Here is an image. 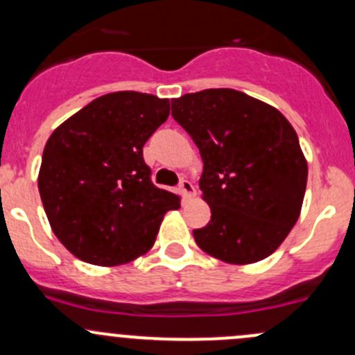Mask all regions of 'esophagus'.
Returning <instances> with one entry per match:
<instances>
[{
  "instance_id": "esophagus-1",
  "label": "esophagus",
  "mask_w": 355,
  "mask_h": 355,
  "mask_svg": "<svg viewBox=\"0 0 355 355\" xmlns=\"http://www.w3.org/2000/svg\"><path fill=\"white\" fill-rule=\"evenodd\" d=\"M178 189H180V192L185 196V198H191V196L196 194L194 185H192V182H189L187 178L180 180V184H178Z\"/></svg>"
}]
</instances>
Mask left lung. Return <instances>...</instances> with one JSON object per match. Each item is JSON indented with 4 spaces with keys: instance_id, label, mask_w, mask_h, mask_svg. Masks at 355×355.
Returning a JSON list of instances; mask_svg holds the SVG:
<instances>
[{
    "instance_id": "left-lung-1",
    "label": "left lung",
    "mask_w": 355,
    "mask_h": 355,
    "mask_svg": "<svg viewBox=\"0 0 355 355\" xmlns=\"http://www.w3.org/2000/svg\"><path fill=\"white\" fill-rule=\"evenodd\" d=\"M171 116L202 157L199 187L211 221L194 230L204 252L230 264L264 259L299 220L307 163L290 121L235 89L171 99Z\"/></svg>"
}]
</instances>
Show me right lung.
Returning <instances> with one entry per match:
<instances>
[{
	"instance_id": "1",
	"label": "right lung",
	"mask_w": 355,
	"mask_h": 355,
	"mask_svg": "<svg viewBox=\"0 0 355 355\" xmlns=\"http://www.w3.org/2000/svg\"><path fill=\"white\" fill-rule=\"evenodd\" d=\"M170 114V101L120 91L63 121L46 142L39 194L53 232L78 259L98 266L151 249L180 198L156 187L142 148Z\"/></svg>"
}]
</instances>
